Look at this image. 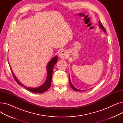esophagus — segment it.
<instances>
[{
	"mask_svg": "<svg viewBox=\"0 0 123 123\" xmlns=\"http://www.w3.org/2000/svg\"><path fill=\"white\" fill-rule=\"evenodd\" d=\"M59 56L61 58H65L67 57V53L66 52V51H65V50H62L60 52Z\"/></svg>",
	"mask_w": 123,
	"mask_h": 123,
	"instance_id": "34e87169",
	"label": "esophagus"
}]
</instances>
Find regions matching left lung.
Listing matches in <instances>:
<instances>
[{
  "instance_id": "left-lung-1",
  "label": "left lung",
  "mask_w": 123,
  "mask_h": 123,
  "mask_svg": "<svg viewBox=\"0 0 123 123\" xmlns=\"http://www.w3.org/2000/svg\"><path fill=\"white\" fill-rule=\"evenodd\" d=\"M99 26H100V27L103 31H104L105 32H106V31L105 28H104V26H103V25H102V23L100 21H99ZM69 83H70V86L71 87V88H72L74 90H75V91H86V90H79V89H76L75 87H74L73 86V85L72 84L71 82L69 75Z\"/></svg>"
}]
</instances>
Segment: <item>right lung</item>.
Wrapping results in <instances>:
<instances>
[{"label": "right lung", "mask_w": 123, "mask_h": 123, "mask_svg": "<svg viewBox=\"0 0 123 123\" xmlns=\"http://www.w3.org/2000/svg\"><path fill=\"white\" fill-rule=\"evenodd\" d=\"M58 59V56H56L52 58V59L48 63L47 65V78L46 81H45V82L42 85L38 87L37 88H30V87H27L26 86H25L23 85L22 84H21L20 82H19L17 79L16 78V77L14 75L12 71L11 70V72L12 73L13 76V77L14 79L15 80L16 82L19 85H20L22 86L23 87L25 88V89H26L28 90V91L33 92L34 93H42L45 92V91H46L51 86V80H52V72H53V70L54 65H55V64L57 63Z\"/></svg>", "instance_id": "1"}]
</instances>
